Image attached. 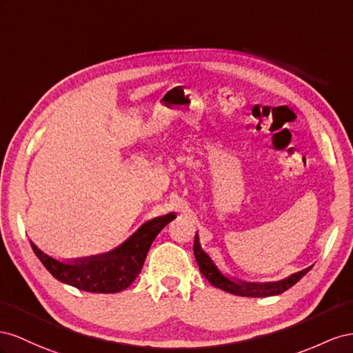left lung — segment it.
<instances>
[{"label":"left lung","mask_w":353,"mask_h":353,"mask_svg":"<svg viewBox=\"0 0 353 353\" xmlns=\"http://www.w3.org/2000/svg\"><path fill=\"white\" fill-rule=\"evenodd\" d=\"M194 254L196 259V263L199 266L201 274H203L211 285H214L220 290L226 291V293L235 294V296H243V297H270V296H278L284 293L288 288L297 284L299 281L303 278L307 272L312 269V266L296 272V274L290 275L285 279L276 281V283H244V281H234L226 275L221 274L214 265V261L205 253V251L199 245V238L198 234L195 235V243H194Z\"/></svg>","instance_id":"obj_1"}]
</instances>
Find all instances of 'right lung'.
<instances>
[{"mask_svg":"<svg viewBox=\"0 0 353 353\" xmlns=\"http://www.w3.org/2000/svg\"><path fill=\"white\" fill-rule=\"evenodd\" d=\"M174 217V213H170L149 220L125 243L109 253L72 261H60L46 254L32 241L31 247L46 269L60 283L88 291V293H119L134 283L143 268L150 244Z\"/></svg>","mask_w":353,"mask_h":353,"instance_id":"obj_1","label":"right lung"}]
</instances>
